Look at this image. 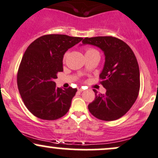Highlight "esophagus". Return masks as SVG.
Segmentation results:
<instances>
[{
    "instance_id": "34e87169",
    "label": "esophagus",
    "mask_w": 158,
    "mask_h": 158,
    "mask_svg": "<svg viewBox=\"0 0 158 158\" xmlns=\"http://www.w3.org/2000/svg\"><path fill=\"white\" fill-rule=\"evenodd\" d=\"M83 88H82V87H79L78 88V91H80V92H82V91H83Z\"/></svg>"
}]
</instances>
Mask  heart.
<instances>
[{"mask_svg": "<svg viewBox=\"0 0 158 158\" xmlns=\"http://www.w3.org/2000/svg\"><path fill=\"white\" fill-rule=\"evenodd\" d=\"M94 53H99L98 51H97L95 48H87L85 49V55H89V54H94ZM67 56V53H65L63 56V61H65L66 58Z\"/></svg>", "mask_w": 158, "mask_h": 158, "instance_id": "obj_1", "label": "heart"}]
</instances>
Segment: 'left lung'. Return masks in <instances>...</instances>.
Here are the masks:
<instances>
[{
	"label": "left lung",
	"mask_w": 158,
	"mask_h": 158,
	"mask_svg": "<svg viewBox=\"0 0 158 158\" xmlns=\"http://www.w3.org/2000/svg\"><path fill=\"white\" fill-rule=\"evenodd\" d=\"M82 43L100 48L106 57L100 79L106 92L94 89L95 99L88 110L100 120H117L130 110L139 95L140 74L136 56L127 43L112 36L85 37Z\"/></svg>",
	"instance_id": "1"
}]
</instances>
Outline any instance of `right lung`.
<instances>
[{"label":"right lung","instance_id":"obj_1","mask_svg":"<svg viewBox=\"0 0 158 158\" xmlns=\"http://www.w3.org/2000/svg\"><path fill=\"white\" fill-rule=\"evenodd\" d=\"M82 38L46 34L26 49L17 73V85L25 106L36 117L52 121L67 114L77 89L56 88L54 79L63 71V56Z\"/></svg>","mask_w":158,"mask_h":158}]
</instances>
